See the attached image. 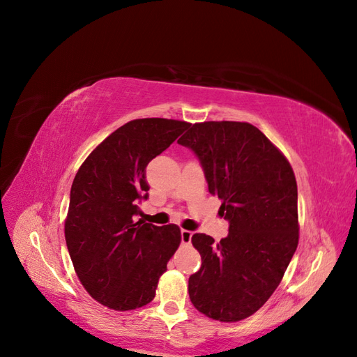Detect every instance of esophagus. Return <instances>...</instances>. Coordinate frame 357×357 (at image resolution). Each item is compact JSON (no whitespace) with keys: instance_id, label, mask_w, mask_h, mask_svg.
<instances>
[{"instance_id":"esophagus-1","label":"esophagus","mask_w":357,"mask_h":357,"mask_svg":"<svg viewBox=\"0 0 357 357\" xmlns=\"http://www.w3.org/2000/svg\"><path fill=\"white\" fill-rule=\"evenodd\" d=\"M180 235H181V243L183 244H190V240H192V232L190 231H186V229H181V232H180Z\"/></svg>"}]
</instances>
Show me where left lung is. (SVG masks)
I'll return each instance as SVG.
<instances>
[{
	"label": "left lung",
	"instance_id": "1",
	"mask_svg": "<svg viewBox=\"0 0 357 357\" xmlns=\"http://www.w3.org/2000/svg\"><path fill=\"white\" fill-rule=\"evenodd\" d=\"M201 162L208 192L222 199L229 234H195L202 259L189 277L193 307L213 320L250 317L274 294L299 240L298 186L289 160L247 122L189 123L178 142Z\"/></svg>",
	"mask_w": 357,
	"mask_h": 357
}]
</instances>
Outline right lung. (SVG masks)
Wrapping results in <instances>:
<instances>
[{"mask_svg":"<svg viewBox=\"0 0 357 357\" xmlns=\"http://www.w3.org/2000/svg\"><path fill=\"white\" fill-rule=\"evenodd\" d=\"M174 119H135L107 137L74 177L66 241L80 283L116 311L147 305L180 245L177 225L142 219L138 202L150 189L146 167L188 129Z\"/></svg>","mask_w":357,"mask_h":357,"instance_id":"right-lung-1","label":"right lung"}]
</instances>
